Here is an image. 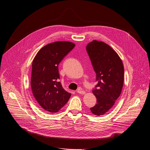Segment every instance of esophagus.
<instances>
[{
	"mask_svg": "<svg viewBox=\"0 0 150 150\" xmlns=\"http://www.w3.org/2000/svg\"><path fill=\"white\" fill-rule=\"evenodd\" d=\"M77 92L79 94H81V95H83L85 93V92L84 91H82L81 89H78L77 90Z\"/></svg>",
	"mask_w": 150,
	"mask_h": 150,
	"instance_id": "esophagus-1",
	"label": "esophagus"
}]
</instances>
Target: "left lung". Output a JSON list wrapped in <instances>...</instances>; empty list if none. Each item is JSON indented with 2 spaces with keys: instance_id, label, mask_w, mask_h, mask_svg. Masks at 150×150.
Wrapping results in <instances>:
<instances>
[{
  "instance_id": "left-lung-1",
  "label": "left lung",
  "mask_w": 150,
  "mask_h": 150,
  "mask_svg": "<svg viewBox=\"0 0 150 150\" xmlns=\"http://www.w3.org/2000/svg\"><path fill=\"white\" fill-rule=\"evenodd\" d=\"M86 49L97 82L92 91L96 98V104L90 110L95 115L100 116L113 107L121 93L124 79V66L117 52L103 42L92 40Z\"/></svg>"
}]
</instances>
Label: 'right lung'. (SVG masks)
Segmentation results:
<instances>
[{"label": "right lung", "mask_w": 150, "mask_h": 150, "mask_svg": "<svg viewBox=\"0 0 150 150\" xmlns=\"http://www.w3.org/2000/svg\"><path fill=\"white\" fill-rule=\"evenodd\" d=\"M75 46L68 41L53 42L41 48L34 58L31 88L36 101L46 111L58 112L71 97L59 82L58 65Z\"/></svg>", "instance_id": "right-lung-1"}]
</instances>
